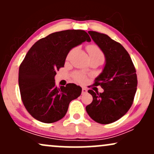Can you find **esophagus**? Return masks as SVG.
Instances as JSON below:
<instances>
[{"mask_svg": "<svg viewBox=\"0 0 154 154\" xmlns=\"http://www.w3.org/2000/svg\"><path fill=\"white\" fill-rule=\"evenodd\" d=\"M88 92V90L86 89L85 88H82V94L83 95V94H85L86 93H87Z\"/></svg>", "mask_w": 154, "mask_h": 154, "instance_id": "esophagus-1", "label": "esophagus"}]
</instances>
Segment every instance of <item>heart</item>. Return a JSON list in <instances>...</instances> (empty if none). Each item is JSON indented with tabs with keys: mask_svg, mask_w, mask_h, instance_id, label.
I'll return each mask as SVG.
<instances>
[{
	"mask_svg": "<svg viewBox=\"0 0 154 154\" xmlns=\"http://www.w3.org/2000/svg\"><path fill=\"white\" fill-rule=\"evenodd\" d=\"M75 51V49L70 51L69 56H70L72 54V52ZM87 51L89 54L90 58H100V59H104V55L102 51L100 50L99 47H98L95 45H90L87 47ZM73 78L75 81L79 82H84L86 79L85 75H84L82 73L79 72H75L73 74Z\"/></svg>",
	"mask_w": 154,
	"mask_h": 154,
	"instance_id": "b5f03b06",
	"label": "heart"
}]
</instances>
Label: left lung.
<instances>
[{
	"mask_svg": "<svg viewBox=\"0 0 154 154\" xmlns=\"http://www.w3.org/2000/svg\"><path fill=\"white\" fill-rule=\"evenodd\" d=\"M88 33L103 52L106 64L93 84L104 91L98 93L89 90L93 101L85 109L91 119L106 125L122 117L131 107L137 85L136 70L128 52L119 43L103 33Z\"/></svg>",
	"mask_w": 154,
	"mask_h": 154,
	"instance_id": "8db88e82",
	"label": "left lung"
}]
</instances>
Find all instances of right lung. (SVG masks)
<instances>
[{"mask_svg": "<svg viewBox=\"0 0 154 154\" xmlns=\"http://www.w3.org/2000/svg\"><path fill=\"white\" fill-rule=\"evenodd\" d=\"M91 41L84 30L67 29L50 34L29 49L19 69L21 98L26 111L35 119L53 123L66 114L69 104L82 93L73 83L57 88L56 71L64 66L69 51L83 42Z\"/></svg>", "mask_w": 154, "mask_h": 154, "instance_id": "obj_1", "label": "right lung"}]
</instances>
